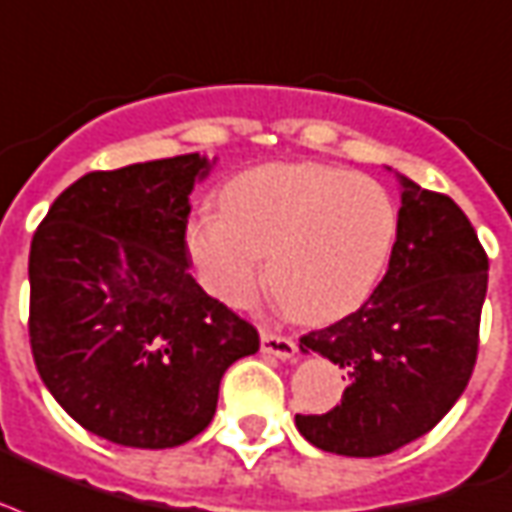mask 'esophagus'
I'll use <instances>...</instances> for the list:
<instances>
[{"instance_id": "esophagus-1", "label": "esophagus", "mask_w": 512, "mask_h": 512, "mask_svg": "<svg viewBox=\"0 0 512 512\" xmlns=\"http://www.w3.org/2000/svg\"><path fill=\"white\" fill-rule=\"evenodd\" d=\"M260 349H263V354H273L279 360H295V354H298V346L292 338L276 335L271 330H260Z\"/></svg>"}]
</instances>
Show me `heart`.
Here are the masks:
<instances>
[{
    "label": "heart",
    "instance_id": "b5f03b06",
    "mask_svg": "<svg viewBox=\"0 0 512 512\" xmlns=\"http://www.w3.org/2000/svg\"><path fill=\"white\" fill-rule=\"evenodd\" d=\"M222 212H198L185 244L214 298L244 306L265 282L298 322L327 325L368 300L397 239L381 182L319 163H265L222 187Z\"/></svg>",
    "mask_w": 512,
    "mask_h": 512
}]
</instances>
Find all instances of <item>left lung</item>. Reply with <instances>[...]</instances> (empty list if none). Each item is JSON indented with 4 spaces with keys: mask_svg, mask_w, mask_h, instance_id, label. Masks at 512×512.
Returning a JSON list of instances; mask_svg holds the SVG:
<instances>
[{
    "mask_svg": "<svg viewBox=\"0 0 512 512\" xmlns=\"http://www.w3.org/2000/svg\"><path fill=\"white\" fill-rule=\"evenodd\" d=\"M395 177L386 276L354 314L300 338L303 354L349 376L333 411L295 416L300 435L330 454L384 456L427 435L462 397L478 357L489 257L448 195Z\"/></svg>",
    "mask_w": 512,
    "mask_h": 512,
    "instance_id": "8db88e82",
    "label": "left lung"
}]
</instances>
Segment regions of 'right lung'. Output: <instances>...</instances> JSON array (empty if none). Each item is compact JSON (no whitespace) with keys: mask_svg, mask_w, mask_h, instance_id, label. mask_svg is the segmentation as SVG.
<instances>
[{"mask_svg":"<svg viewBox=\"0 0 512 512\" xmlns=\"http://www.w3.org/2000/svg\"><path fill=\"white\" fill-rule=\"evenodd\" d=\"M217 163L93 171L31 239L29 338L39 378L80 427L128 448H174L209 427L220 381L257 330L190 276V193Z\"/></svg>","mask_w":512,"mask_h":512,"instance_id":"add662e5","label":"right lung"}]
</instances>
